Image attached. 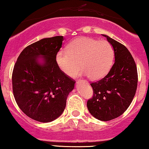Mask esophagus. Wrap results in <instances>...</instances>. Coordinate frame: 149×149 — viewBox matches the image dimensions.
I'll return each instance as SVG.
<instances>
[{
	"mask_svg": "<svg viewBox=\"0 0 149 149\" xmlns=\"http://www.w3.org/2000/svg\"><path fill=\"white\" fill-rule=\"evenodd\" d=\"M80 81H83L84 82V83H86V84H88V81H86V80H78V82H80Z\"/></svg>",
	"mask_w": 149,
	"mask_h": 149,
	"instance_id": "esophagus-1",
	"label": "esophagus"
}]
</instances>
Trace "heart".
<instances>
[{
    "label": "heart",
    "instance_id": "obj_1",
    "mask_svg": "<svg viewBox=\"0 0 149 149\" xmlns=\"http://www.w3.org/2000/svg\"><path fill=\"white\" fill-rule=\"evenodd\" d=\"M113 59L114 49L109 42L86 37L75 39L68 46L67 51L59 50L56 54L57 66L65 74L73 76L81 66V74L92 80L105 76Z\"/></svg>",
    "mask_w": 149,
    "mask_h": 149
}]
</instances>
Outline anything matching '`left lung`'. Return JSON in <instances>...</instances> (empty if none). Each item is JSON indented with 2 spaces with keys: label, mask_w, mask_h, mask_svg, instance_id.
Returning a JSON list of instances; mask_svg holds the SVG:
<instances>
[{
  "label": "left lung",
  "mask_w": 149,
  "mask_h": 149,
  "mask_svg": "<svg viewBox=\"0 0 149 149\" xmlns=\"http://www.w3.org/2000/svg\"><path fill=\"white\" fill-rule=\"evenodd\" d=\"M114 49L115 62L104 78L91 83L93 97L87 102L88 111L95 118L109 121L119 117L127 109L137 87V69L127 47L107 35Z\"/></svg>",
  "instance_id": "obj_1"
}]
</instances>
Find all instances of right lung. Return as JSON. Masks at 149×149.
Here are the masks:
<instances>
[{
    "mask_svg": "<svg viewBox=\"0 0 149 149\" xmlns=\"http://www.w3.org/2000/svg\"><path fill=\"white\" fill-rule=\"evenodd\" d=\"M63 36L46 38L27 46L13 69V90L17 104L27 116L49 123L64 112L76 82L61 71L56 54Z\"/></svg>",
    "mask_w": 149,
    "mask_h": 149,
    "instance_id": "1",
    "label": "right lung"
}]
</instances>
